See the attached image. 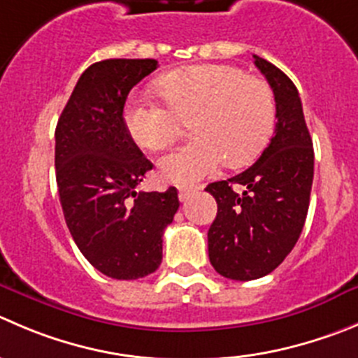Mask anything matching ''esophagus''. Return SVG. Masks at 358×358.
<instances>
[{
    "label": "esophagus",
    "instance_id": "34e87169",
    "mask_svg": "<svg viewBox=\"0 0 358 358\" xmlns=\"http://www.w3.org/2000/svg\"><path fill=\"white\" fill-rule=\"evenodd\" d=\"M196 189L199 188H193V186H181V188H179V200H181V202H185V200L188 199L192 193H195Z\"/></svg>",
    "mask_w": 358,
    "mask_h": 358
}]
</instances>
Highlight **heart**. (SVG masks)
<instances>
[{
    "label": "heart",
    "mask_w": 358,
    "mask_h": 358,
    "mask_svg": "<svg viewBox=\"0 0 358 358\" xmlns=\"http://www.w3.org/2000/svg\"><path fill=\"white\" fill-rule=\"evenodd\" d=\"M155 91L165 105L130 101L128 134L141 148L162 151L189 121L195 135L159 159V173L173 185H193L227 159L241 166L257 158L275 121V101L265 80L230 64H193L162 75Z\"/></svg>",
    "instance_id": "obj_1"
}]
</instances>
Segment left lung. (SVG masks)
Instances as JSON below:
<instances>
[{
    "instance_id": "8db88e82",
    "label": "left lung",
    "mask_w": 358,
    "mask_h": 358,
    "mask_svg": "<svg viewBox=\"0 0 358 358\" xmlns=\"http://www.w3.org/2000/svg\"><path fill=\"white\" fill-rule=\"evenodd\" d=\"M253 57L274 93V135L255 165L206 188L217 203L207 232L209 260L216 272L236 281L271 274L294 250L308 216L315 172L297 87L278 66Z\"/></svg>"
}]
</instances>
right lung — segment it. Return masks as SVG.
Returning a JSON list of instances; mask_svg holds the SVG:
<instances>
[{
	"mask_svg": "<svg viewBox=\"0 0 358 358\" xmlns=\"http://www.w3.org/2000/svg\"><path fill=\"white\" fill-rule=\"evenodd\" d=\"M156 59H105L75 86L56 126V181L64 221L80 253L101 274L138 279L162 264L177 189L137 192L152 163L124 124L131 87Z\"/></svg>",
	"mask_w": 358,
	"mask_h": 358,
	"instance_id": "add662e5",
	"label": "right lung"
}]
</instances>
